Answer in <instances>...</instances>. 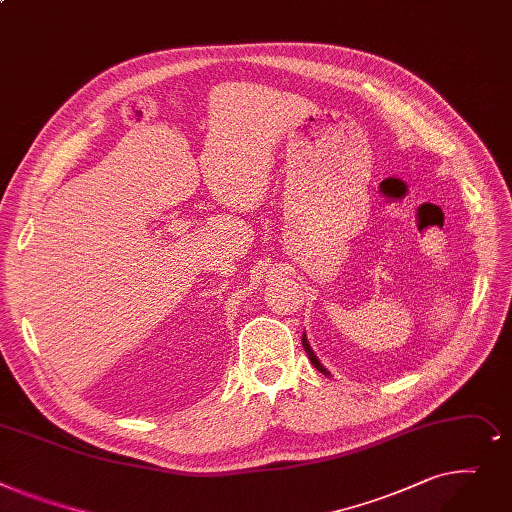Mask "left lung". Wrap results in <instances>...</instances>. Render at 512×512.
Returning a JSON list of instances; mask_svg holds the SVG:
<instances>
[{"label":"left lung","instance_id":"left-lung-1","mask_svg":"<svg viewBox=\"0 0 512 512\" xmlns=\"http://www.w3.org/2000/svg\"><path fill=\"white\" fill-rule=\"evenodd\" d=\"M302 343H304V349H306V353H308V357H310V362H312V366L318 370V372H322V374H328V370L326 368H322V364L318 362V357L314 355V351L310 349V343H308V339H306V335H304V339H302Z\"/></svg>","mask_w":512,"mask_h":512}]
</instances>
